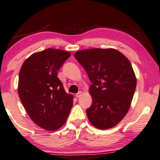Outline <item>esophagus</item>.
Instances as JSON below:
<instances>
[{
    "instance_id": "34e87169",
    "label": "esophagus",
    "mask_w": 160,
    "mask_h": 160,
    "mask_svg": "<svg viewBox=\"0 0 160 160\" xmlns=\"http://www.w3.org/2000/svg\"><path fill=\"white\" fill-rule=\"evenodd\" d=\"M82 95V92H78V93H76V98H79Z\"/></svg>"
}]
</instances>
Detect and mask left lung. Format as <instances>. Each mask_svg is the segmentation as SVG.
<instances>
[{"mask_svg":"<svg viewBox=\"0 0 160 160\" xmlns=\"http://www.w3.org/2000/svg\"><path fill=\"white\" fill-rule=\"evenodd\" d=\"M92 85V102L86 110L89 121L99 129H108L122 121L129 109L137 79L132 64L113 48L82 50L74 54Z\"/></svg>","mask_w":160,"mask_h":160,"instance_id":"1","label":"left lung"}]
</instances>
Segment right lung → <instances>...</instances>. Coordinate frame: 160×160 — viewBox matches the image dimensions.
I'll list each match as a JSON object with an SVG mask.
<instances>
[{"instance_id": "add662e5", "label": "right lung", "mask_w": 160, "mask_h": 160, "mask_svg": "<svg viewBox=\"0 0 160 160\" xmlns=\"http://www.w3.org/2000/svg\"><path fill=\"white\" fill-rule=\"evenodd\" d=\"M70 53L48 48L33 53L20 68L18 92L31 119L39 127L55 131L67 121L73 95L65 91L57 70Z\"/></svg>"}]
</instances>
